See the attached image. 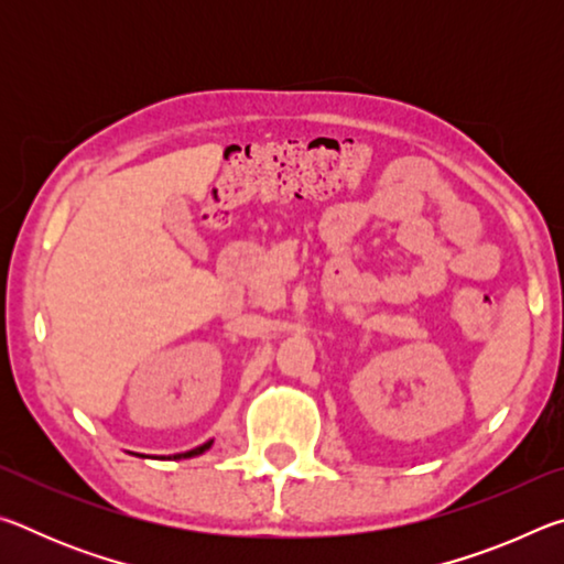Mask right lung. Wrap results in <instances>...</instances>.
Returning a JSON list of instances; mask_svg holds the SVG:
<instances>
[{"label": "right lung", "mask_w": 564, "mask_h": 564, "mask_svg": "<svg viewBox=\"0 0 564 564\" xmlns=\"http://www.w3.org/2000/svg\"><path fill=\"white\" fill-rule=\"evenodd\" d=\"M212 443L214 441H208V443H204L202 447H194V451H188V453H181V455H174V460H181V457H194V455H202V453H206L208 447H212Z\"/></svg>", "instance_id": "add662e5"}]
</instances>
